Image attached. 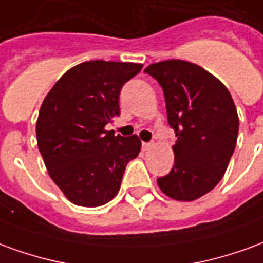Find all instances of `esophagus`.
I'll use <instances>...</instances> for the list:
<instances>
[{
  "mask_svg": "<svg viewBox=\"0 0 263 263\" xmlns=\"http://www.w3.org/2000/svg\"><path fill=\"white\" fill-rule=\"evenodd\" d=\"M152 146H154V143H151V142H143L142 143L143 151H149V149H152Z\"/></svg>",
  "mask_w": 263,
  "mask_h": 263,
  "instance_id": "obj_1",
  "label": "esophagus"
}]
</instances>
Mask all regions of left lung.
Here are the masks:
<instances>
[{"mask_svg":"<svg viewBox=\"0 0 263 263\" xmlns=\"http://www.w3.org/2000/svg\"><path fill=\"white\" fill-rule=\"evenodd\" d=\"M163 88L169 125L176 132L175 165L158 179L167 197L193 201L224 176L237 145V108L231 94L203 67L172 59L145 69Z\"/></svg>","mask_w":263,"mask_h":263,"instance_id":"8db88e82","label":"left lung"}]
</instances>
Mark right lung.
Segmentation results:
<instances>
[{
    "instance_id": "add662e5",
    "label": "right lung",
    "mask_w": 263,
    "mask_h": 263,
    "mask_svg": "<svg viewBox=\"0 0 263 263\" xmlns=\"http://www.w3.org/2000/svg\"><path fill=\"white\" fill-rule=\"evenodd\" d=\"M143 65L90 60L66 71L43 100L36 121L37 148L49 176L76 205L98 207L120 190L126 163L141 139L105 125L120 115V91Z\"/></svg>"
}]
</instances>
